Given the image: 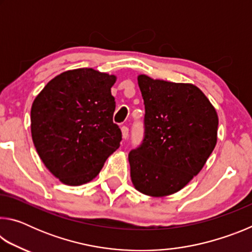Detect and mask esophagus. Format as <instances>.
Wrapping results in <instances>:
<instances>
[{
  "label": "esophagus",
  "mask_w": 252,
  "mask_h": 252,
  "mask_svg": "<svg viewBox=\"0 0 252 252\" xmlns=\"http://www.w3.org/2000/svg\"><path fill=\"white\" fill-rule=\"evenodd\" d=\"M121 131H122V138L126 140L127 136H129V127L126 126H123L121 127Z\"/></svg>",
  "instance_id": "esophagus-1"
}]
</instances>
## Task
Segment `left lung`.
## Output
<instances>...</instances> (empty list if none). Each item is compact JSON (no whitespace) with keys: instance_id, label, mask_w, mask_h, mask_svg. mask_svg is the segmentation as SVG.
Masks as SVG:
<instances>
[{"instance_id":"8db88e82","label":"left lung","mask_w":252,"mask_h":252,"mask_svg":"<svg viewBox=\"0 0 252 252\" xmlns=\"http://www.w3.org/2000/svg\"><path fill=\"white\" fill-rule=\"evenodd\" d=\"M143 139L129 153L136 190L163 197L181 190L203 168L217 143L218 116L192 84L139 75Z\"/></svg>"}]
</instances>
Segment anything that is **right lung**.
I'll return each mask as SVG.
<instances>
[{"label": "right lung", "mask_w": 252, "mask_h": 252, "mask_svg": "<svg viewBox=\"0 0 252 252\" xmlns=\"http://www.w3.org/2000/svg\"><path fill=\"white\" fill-rule=\"evenodd\" d=\"M114 82V75L93 69L66 71L33 102L34 146L45 167L65 185L91 181L120 147L122 133L113 122Z\"/></svg>", "instance_id": "add662e5"}]
</instances>
